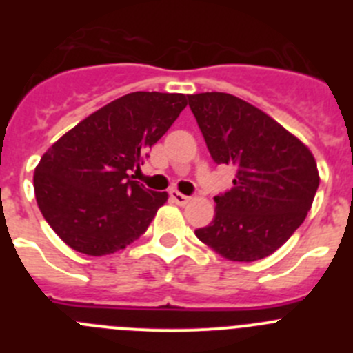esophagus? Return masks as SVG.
I'll list each match as a JSON object with an SVG mask.
<instances>
[{
  "instance_id": "34e87169",
  "label": "esophagus",
  "mask_w": 353,
  "mask_h": 353,
  "mask_svg": "<svg viewBox=\"0 0 353 353\" xmlns=\"http://www.w3.org/2000/svg\"><path fill=\"white\" fill-rule=\"evenodd\" d=\"M170 198L173 199L174 203L176 205H187L189 203V201H191V198H189V196H185V194H182V192H179L176 191V189H173V191H170Z\"/></svg>"
}]
</instances>
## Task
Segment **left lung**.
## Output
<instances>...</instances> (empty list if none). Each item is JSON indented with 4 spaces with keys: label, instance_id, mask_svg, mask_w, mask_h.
I'll list each match as a JSON object with an SVG mask.
<instances>
[{
    "label": "left lung",
    "instance_id": "1",
    "mask_svg": "<svg viewBox=\"0 0 353 353\" xmlns=\"http://www.w3.org/2000/svg\"><path fill=\"white\" fill-rule=\"evenodd\" d=\"M217 164L235 168L233 187L215 196V215L196 230L226 260L256 261L281 248L304 223L320 176L311 150L274 118L230 93L189 95Z\"/></svg>",
    "mask_w": 353,
    "mask_h": 353
}]
</instances>
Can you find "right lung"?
I'll use <instances>...</instances> for the list:
<instances>
[{
	"instance_id": "obj_1",
	"label": "right lung",
	"mask_w": 353,
	"mask_h": 353,
	"mask_svg": "<svg viewBox=\"0 0 353 353\" xmlns=\"http://www.w3.org/2000/svg\"><path fill=\"white\" fill-rule=\"evenodd\" d=\"M185 105L183 93H129L84 118L42 155L33 174L37 203L68 248L105 256L146 232L168 192L150 191L129 173Z\"/></svg>"
}]
</instances>
